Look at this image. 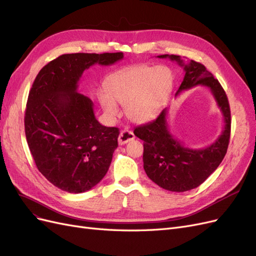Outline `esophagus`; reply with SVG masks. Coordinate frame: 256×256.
Wrapping results in <instances>:
<instances>
[{"label": "esophagus", "mask_w": 256, "mask_h": 256, "mask_svg": "<svg viewBox=\"0 0 256 256\" xmlns=\"http://www.w3.org/2000/svg\"><path fill=\"white\" fill-rule=\"evenodd\" d=\"M135 139V135L134 132H132V130H124L121 132L120 135L118 137V143L120 144V146H124V144L134 140Z\"/></svg>", "instance_id": "esophagus-1"}]
</instances>
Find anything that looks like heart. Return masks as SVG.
I'll use <instances>...</instances> for the list:
<instances>
[{
  "instance_id": "heart-1",
  "label": "heart",
  "mask_w": 256,
  "mask_h": 256,
  "mask_svg": "<svg viewBox=\"0 0 256 256\" xmlns=\"http://www.w3.org/2000/svg\"><path fill=\"white\" fill-rule=\"evenodd\" d=\"M174 76L166 66H138L114 74L108 82V93L100 92L98 100L110 117L120 115L117 104L126 108L128 117L143 124L154 119L170 94Z\"/></svg>"
}]
</instances>
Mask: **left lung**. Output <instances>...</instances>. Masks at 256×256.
Returning <instances> with one entry per match:
<instances>
[{
  "label": "left lung",
  "instance_id": "obj_1",
  "mask_svg": "<svg viewBox=\"0 0 256 256\" xmlns=\"http://www.w3.org/2000/svg\"><path fill=\"white\" fill-rule=\"evenodd\" d=\"M183 66L185 75L176 96L182 91L202 86L208 88L223 115L224 128L214 143L203 148H190L174 138L168 124V108L157 119L137 126L135 136L143 140V168L150 179L166 190L183 192L201 185L223 161L227 152L231 114L227 95L218 80L205 66L190 60L184 62L179 55H159Z\"/></svg>",
  "mask_w": 256,
  "mask_h": 256
}]
</instances>
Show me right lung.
Here are the masks:
<instances>
[{
  "mask_svg": "<svg viewBox=\"0 0 256 256\" xmlns=\"http://www.w3.org/2000/svg\"><path fill=\"white\" fill-rule=\"evenodd\" d=\"M122 58V52L62 54L44 66L32 84L25 112L28 146L38 170L64 192L90 190L108 172L119 130L99 124L93 102L77 88L91 66Z\"/></svg>",
  "mask_w": 256,
  "mask_h": 256,
  "instance_id": "obj_1",
  "label": "right lung"
}]
</instances>
